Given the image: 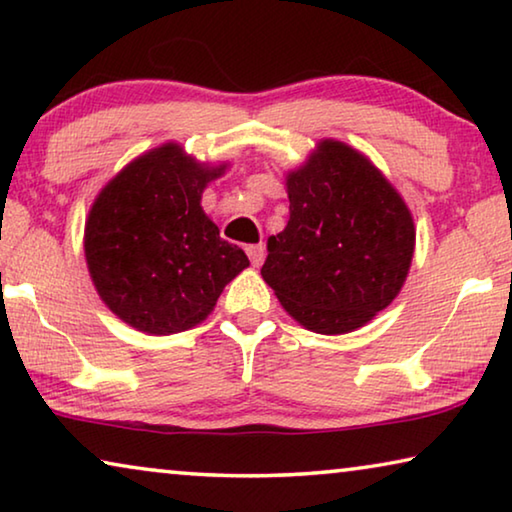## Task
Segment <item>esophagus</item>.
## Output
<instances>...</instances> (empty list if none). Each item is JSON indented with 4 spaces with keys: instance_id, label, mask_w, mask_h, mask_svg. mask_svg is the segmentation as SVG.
Returning <instances> with one entry per match:
<instances>
[{
    "instance_id": "esophagus-1",
    "label": "esophagus",
    "mask_w": 512,
    "mask_h": 512,
    "mask_svg": "<svg viewBox=\"0 0 512 512\" xmlns=\"http://www.w3.org/2000/svg\"><path fill=\"white\" fill-rule=\"evenodd\" d=\"M246 253H248L250 264H253V266H259V264L264 262L266 248H264V244H253V246H248V248H246Z\"/></svg>"
}]
</instances>
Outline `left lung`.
<instances>
[{"label": "left lung", "instance_id": "left-lung-1", "mask_svg": "<svg viewBox=\"0 0 512 512\" xmlns=\"http://www.w3.org/2000/svg\"><path fill=\"white\" fill-rule=\"evenodd\" d=\"M284 185L289 221L266 241L264 282L309 332L350 334L400 296L413 214L368 155L329 137Z\"/></svg>", "mask_w": 512, "mask_h": 512}]
</instances>
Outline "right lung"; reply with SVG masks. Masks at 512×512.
Masks as SVG:
<instances>
[{"mask_svg":"<svg viewBox=\"0 0 512 512\" xmlns=\"http://www.w3.org/2000/svg\"><path fill=\"white\" fill-rule=\"evenodd\" d=\"M225 169L228 162H201L167 142L137 155L94 198L85 264L103 305L137 332L169 336L201 325L225 284L250 266L201 205Z\"/></svg>","mask_w":512,"mask_h":512,"instance_id":"add662e5","label":"right lung"}]
</instances>
